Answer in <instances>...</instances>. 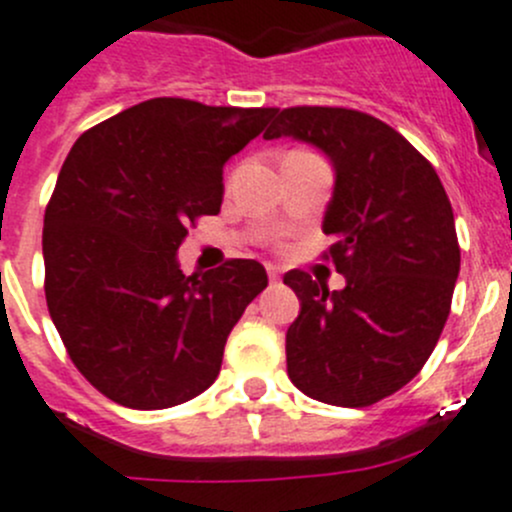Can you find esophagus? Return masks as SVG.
Returning a JSON list of instances; mask_svg holds the SVG:
<instances>
[{"instance_id": "esophagus-1", "label": "esophagus", "mask_w": 512, "mask_h": 512, "mask_svg": "<svg viewBox=\"0 0 512 512\" xmlns=\"http://www.w3.org/2000/svg\"><path fill=\"white\" fill-rule=\"evenodd\" d=\"M267 275H270V282H280V270L277 267H267Z\"/></svg>"}]
</instances>
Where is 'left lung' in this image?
<instances>
[{
  "instance_id": "obj_1",
  "label": "left lung",
  "mask_w": 512,
  "mask_h": 512,
  "mask_svg": "<svg viewBox=\"0 0 512 512\" xmlns=\"http://www.w3.org/2000/svg\"><path fill=\"white\" fill-rule=\"evenodd\" d=\"M319 148L334 168L324 235L344 289L307 272L285 285L299 299L287 329V374L309 399L371 406L423 369L451 312L461 270L456 223L436 170L379 118L352 108H285L272 138Z\"/></svg>"
}]
</instances>
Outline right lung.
Returning a JSON list of instances; mask_svg holds the SVG:
<instances>
[{
  "label": "right lung",
  "instance_id": "1",
  "mask_svg": "<svg viewBox=\"0 0 512 512\" xmlns=\"http://www.w3.org/2000/svg\"><path fill=\"white\" fill-rule=\"evenodd\" d=\"M277 108L151 98L86 131L44 215L46 304L76 369L116 404L170 409L220 374L227 334L267 287L255 260L185 277L178 247L223 205V165Z\"/></svg>",
  "mask_w": 512,
  "mask_h": 512
}]
</instances>
